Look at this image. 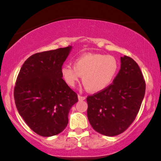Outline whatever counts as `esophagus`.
I'll use <instances>...</instances> for the list:
<instances>
[{
    "mask_svg": "<svg viewBox=\"0 0 161 161\" xmlns=\"http://www.w3.org/2000/svg\"><path fill=\"white\" fill-rule=\"evenodd\" d=\"M78 98L79 101H84V100H86V97H84V96H82V95H78Z\"/></svg>",
    "mask_w": 161,
    "mask_h": 161,
    "instance_id": "1",
    "label": "esophagus"
}]
</instances>
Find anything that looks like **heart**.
Returning <instances> with one entry per match:
<instances>
[{
	"instance_id": "heart-1",
	"label": "heart",
	"mask_w": 161,
	"mask_h": 161,
	"mask_svg": "<svg viewBox=\"0 0 161 161\" xmlns=\"http://www.w3.org/2000/svg\"><path fill=\"white\" fill-rule=\"evenodd\" d=\"M119 68V61L114 56L88 53L75 59L73 66H63L61 74L70 87H74L82 76V83L88 91L99 92L111 85Z\"/></svg>"
}]
</instances>
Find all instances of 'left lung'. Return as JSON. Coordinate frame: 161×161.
I'll use <instances>...</instances> for the list:
<instances>
[{
    "label": "left lung",
    "instance_id": "8db88e82",
    "mask_svg": "<svg viewBox=\"0 0 161 161\" xmlns=\"http://www.w3.org/2000/svg\"><path fill=\"white\" fill-rule=\"evenodd\" d=\"M120 62L113 84L87 97L90 124L107 136H117L132 124L145 97V82L137 63L127 56L120 57Z\"/></svg>",
    "mask_w": 161,
    "mask_h": 161
}]
</instances>
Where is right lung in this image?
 I'll list each match as a JSON object with an SVG mask.
<instances>
[{
	"instance_id": "right-lung-1",
	"label": "right lung",
	"mask_w": 161,
	"mask_h": 161,
	"mask_svg": "<svg viewBox=\"0 0 161 161\" xmlns=\"http://www.w3.org/2000/svg\"><path fill=\"white\" fill-rule=\"evenodd\" d=\"M73 47L37 53L20 69L14 88L15 104L29 128L44 137L60 133L68 124L78 96L62 79L61 68Z\"/></svg>"
}]
</instances>
